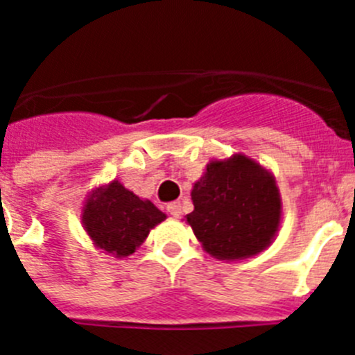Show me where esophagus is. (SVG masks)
Here are the masks:
<instances>
[{
  "mask_svg": "<svg viewBox=\"0 0 355 355\" xmlns=\"http://www.w3.org/2000/svg\"><path fill=\"white\" fill-rule=\"evenodd\" d=\"M167 211L171 213L172 216H175V218H178V216H181V213H183V209H181V202H178V200H175V202L167 205Z\"/></svg>",
  "mask_w": 355,
  "mask_h": 355,
  "instance_id": "esophagus-1",
  "label": "esophagus"
}]
</instances>
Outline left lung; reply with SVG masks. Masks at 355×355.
Here are the masks:
<instances>
[{
  "mask_svg": "<svg viewBox=\"0 0 355 355\" xmlns=\"http://www.w3.org/2000/svg\"><path fill=\"white\" fill-rule=\"evenodd\" d=\"M192 200L188 224L206 252L218 259L261 252L279 227L281 199L274 178L241 155L209 163L193 184Z\"/></svg>",
  "mask_w": 355,
  "mask_h": 355,
  "instance_id": "1",
  "label": "left lung"
}]
</instances>
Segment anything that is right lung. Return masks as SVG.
Wrapping results in <instances>:
<instances>
[{
    "instance_id": "right-lung-1",
    "label": "right lung",
    "mask_w": 355,
    "mask_h": 355,
    "mask_svg": "<svg viewBox=\"0 0 355 355\" xmlns=\"http://www.w3.org/2000/svg\"><path fill=\"white\" fill-rule=\"evenodd\" d=\"M165 218L150 200H142L119 181L92 193L83 209V225L99 249L130 256L149 231Z\"/></svg>"
}]
</instances>
